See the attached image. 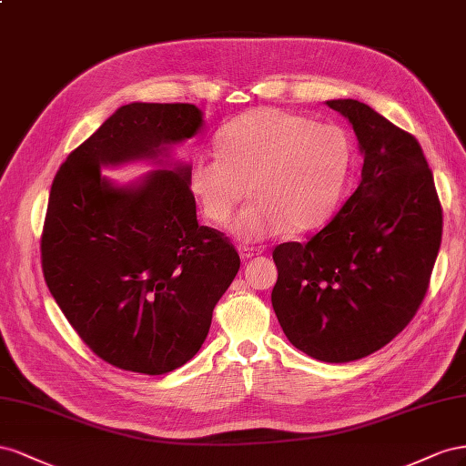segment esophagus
<instances>
[{
    "label": "esophagus",
    "instance_id": "obj_1",
    "mask_svg": "<svg viewBox=\"0 0 466 466\" xmlns=\"http://www.w3.org/2000/svg\"><path fill=\"white\" fill-rule=\"evenodd\" d=\"M238 254H240V258H242L244 261H248V259H251V258L259 256L261 251H259L258 248H249V246H238Z\"/></svg>",
    "mask_w": 466,
    "mask_h": 466
}]
</instances>
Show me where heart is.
<instances>
[{
  "label": "heart",
  "mask_w": 466,
  "mask_h": 466,
  "mask_svg": "<svg viewBox=\"0 0 466 466\" xmlns=\"http://www.w3.org/2000/svg\"><path fill=\"white\" fill-rule=\"evenodd\" d=\"M217 148L197 154L187 171L189 191L208 222H228L248 183L256 198L232 224L242 240H265L285 228L316 230L334 215L351 156L339 127L259 107L226 125Z\"/></svg>",
  "instance_id": "b5f03b06"
}]
</instances>
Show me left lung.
Masks as SVG:
<instances>
[{
	"instance_id": "1",
	"label": "left lung",
	"mask_w": 466,
	"mask_h": 466,
	"mask_svg": "<svg viewBox=\"0 0 466 466\" xmlns=\"http://www.w3.org/2000/svg\"><path fill=\"white\" fill-rule=\"evenodd\" d=\"M350 118L361 181L309 242L273 249V310L297 350L348 363L411 322L441 246L443 208L420 142L365 103L328 101Z\"/></svg>"
}]
</instances>
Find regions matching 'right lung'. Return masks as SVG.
<instances>
[{
    "instance_id": "1",
    "label": "right lung",
    "mask_w": 466,
    "mask_h": 466,
    "mask_svg": "<svg viewBox=\"0 0 466 466\" xmlns=\"http://www.w3.org/2000/svg\"><path fill=\"white\" fill-rule=\"evenodd\" d=\"M203 125L189 103H130L79 144L52 181L41 236L45 281L105 363L164 375L193 359L240 269L222 232L201 226L189 167L118 189L101 166L157 156Z\"/></svg>"
}]
</instances>
